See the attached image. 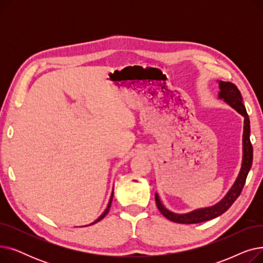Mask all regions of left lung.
<instances>
[{"label": "left lung", "instance_id": "left-lung-1", "mask_svg": "<svg viewBox=\"0 0 263 263\" xmlns=\"http://www.w3.org/2000/svg\"><path fill=\"white\" fill-rule=\"evenodd\" d=\"M218 83V95L217 98L222 99L225 103H227L229 106H231L233 109H236L237 112L244 117V126H243V136H242V162H241V168L239 172V175L236 179V181L233 182L229 191L226 193V195L220 199L218 202H216L213 205L204 206V208H198L193 211L186 212V213H175L171 210H168L166 206L163 204V202L160 199V196L158 193L155 194L156 202L158 205V209L160 212L166 217L167 219L172 220L174 223L179 224H197L201 222H205L212 218H215L219 215H222L224 212H226L230 205L236 201V199L241 194L242 189L245 184L246 177L250 172L252 164H253V146L250 140L251 136V124H250V118H248L246 108L243 104L242 96L238 87L232 84L230 82H224L217 80Z\"/></svg>", "mask_w": 263, "mask_h": 263}]
</instances>
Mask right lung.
I'll list each match as a JSON object with an SVG mask.
<instances>
[{
  "label": "right lung",
  "instance_id": "right-lung-1",
  "mask_svg": "<svg viewBox=\"0 0 263 263\" xmlns=\"http://www.w3.org/2000/svg\"><path fill=\"white\" fill-rule=\"evenodd\" d=\"M113 194H114V189H113V191H112V194H110V197H109V200H108V203H107V206H106V209L104 210V212L98 217V218H97L96 220H95V222H92L91 224H89V225H93V224H96V223H98L99 222V220H101L106 214H107V212H108V210H109V208H110V203H112V200H113ZM87 226V225H86Z\"/></svg>",
  "mask_w": 263,
  "mask_h": 263
}]
</instances>
